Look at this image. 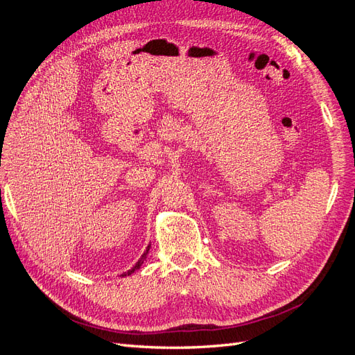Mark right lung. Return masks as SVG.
Segmentation results:
<instances>
[{"label": "right lung", "instance_id": "1", "mask_svg": "<svg viewBox=\"0 0 355 355\" xmlns=\"http://www.w3.org/2000/svg\"><path fill=\"white\" fill-rule=\"evenodd\" d=\"M148 250H150V246L147 248V250L144 252V254H143V257H141V258H139V261H138V262L135 263V266H132V268L130 269V271H128V272H125V274H122V277H126V275H131L132 272H135V271H137V269H139V266H141V265H143V263H144V261L147 259V253H148Z\"/></svg>", "mask_w": 355, "mask_h": 355}]
</instances>
